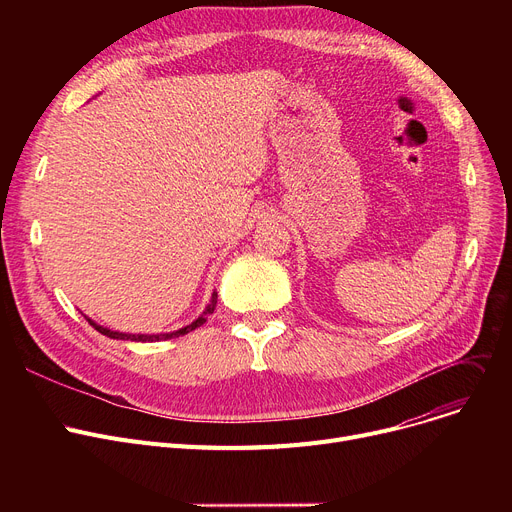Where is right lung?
Segmentation results:
<instances>
[{
  "label": "right lung",
  "mask_w": 512,
  "mask_h": 512,
  "mask_svg": "<svg viewBox=\"0 0 512 512\" xmlns=\"http://www.w3.org/2000/svg\"><path fill=\"white\" fill-rule=\"evenodd\" d=\"M215 303H218V292L213 290L209 305H207V307H205V311H203V313L193 321V324H188V326H184V328H180V330H176V332H170V334H124V332L107 330V328H103V326L95 324V321H93V319H89V317H87V321H89V324H91L99 334H103V336H107V338H114V340H134V342H157V340H170V338L184 336V334H188V332H193L195 328L203 326L205 321H207V315H211V313H213Z\"/></svg>",
  "instance_id": "1"
}]
</instances>
